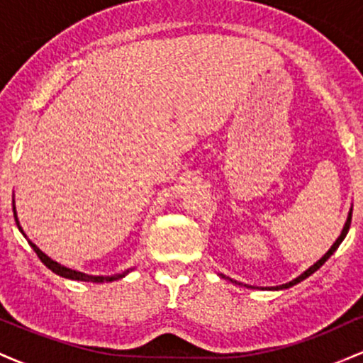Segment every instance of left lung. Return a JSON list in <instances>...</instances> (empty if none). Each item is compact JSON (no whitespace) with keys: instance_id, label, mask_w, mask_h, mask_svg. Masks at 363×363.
Listing matches in <instances>:
<instances>
[{"instance_id":"1","label":"left lung","mask_w":363,"mask_h":363,"mask_svg":"<svg viewBox=\"0 0 363 363\" xmlns=\"http://www.w3.org/2000/svg\"><path fill=\"white\" fill-rule=\"evenodd\" d=\"M350 223H352V211H350V213H348L347 223H345L343 230H341V235L338 237V239H336V242L331 245V249H329V251H328L326 254H324V256H323V257H320V259H319L318 262H315V264H314V266H311V268H309V269H307V272H303V273L301 274V277H298V278H295V280H291L290 283H285V285H281V286H277V289H289V286H294V285H295V283H298V281L306 280V278H307V277H311V274H312V273H314V272H318V269L320 268V266H323V264H324V262H326V261L329 259V257H331V254H333V252H335V251H336V249H338V247H340V244H341V242H343V239H345V237H347V234H348V230H350Z\"/></svg>"}]
</instances>
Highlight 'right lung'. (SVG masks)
<instances>
[{
    "label": "right lung",
    "instance_id": "obj_1",
    "mask_svg": "<svg viewBox=\"0 0 363 363\" xmlns=\"http://www.w3.org/2000/svg\"><path fill=\"white\" fill-rule=\"evenodd\" d=\"M13 215H15V220H16V211H15V206H13ZM16 227H18V228H20V232H22V234H23V230H22V227H20L18 220H16ZM23 235H25V234H23ZM28 244H30V247L34 249L37 256H39V259L43 261L44 264L48 266L49 269H51V272H54V273H56V274H60V277L69 278V280L94 281V283H106V281H114V280H119V278L126 277V273H128V272H124V273H121V274H114V277H91V274H85V273H80V272H74V269L65 268V266L57 264L56 261H52L51 257H48V256H45V254H44L43 251H40V249L37 247V245H35L34 242H30V240H28Z\"/></svg>",
    "mask_w": 363,
    "mask_h": 363
}]
</instances>
